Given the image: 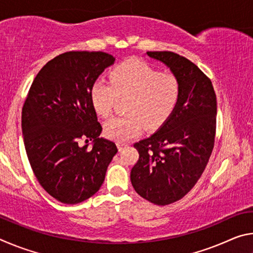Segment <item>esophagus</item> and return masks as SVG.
Wrapping results in <instances>:
<instances>
[{
  "mask_svg": "<svg viewBox=\"0 0 253 253\" xmlns=\"http://www.w3.org/2000/svg\"><path fill=\"white\" fill-rule=\"evenodd\" d=\"M125 146H127V145L125 144V143H117V147H118V149H119V152L122 151V149L125 147Z\"/></svg>",
  "mask_w": 253,
  "mask_h": 253,
  "instance_id": "1",
  "label": "esophagus"
}]
</instances>
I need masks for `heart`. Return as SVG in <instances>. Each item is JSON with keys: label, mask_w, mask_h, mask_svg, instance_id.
Segmentation results:
<instances>
[{"label": "heart", "mask_w": 253, "mask_h": 253, "mask_svg": "<svg viewBox=\"0 0 253 253\" xmlns=\"http://www.w3.org/2000/svg\"><path fill=\"white\" fill-rule=\"evenodd\" d=\"M181 87L177 78L137 59L122 62L110 71L109 84L97 80L90 89V101L99 117L111 113L117 98L128 97L126 113L106 122L104 134L118 143L140 135L145 126L157 129L176 108Z\"/></svg>", "instance_id": "b5f03b06"}]
</instances>
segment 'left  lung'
I'll use <instances>...</instances> for the list:
<instances>
[{
  "label": "left lung",
  "mask_w": 253,
  "mask_h": 253,
  "mask_svg": "<svg viewBox=\"0 0 253 253\" xmlns=\"http://www.w3.org/2000/svg\"><path fill=\"white\" fill-rule=\"evenodd\" d=\"M146 55L169 68L181 93L168 121L134 145L139 158L130 181L143 199L168 205L192 190L208 164L215 136L216 96L211 80L190 60L170 51Z\"/></svg>",
  "instance_id": "left-lung-1"
}]
</instances>
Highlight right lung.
I'll return each instance as SVG.
<instances>
[{
  "label": "right lung",
  "instance_id": "1",
  "mask_svg": "<svg viewBox=\"0 0 253 253\" xmlns=\"http://www.w3.org/2000/svg\"><path fill=\"white\" fill-rule=\"evenodd\" d=\"M113 55L71 51L50 60L37 75L22 109L25 151L34 175L48 193L65 204L91 198L105 181L118 149L99 137L101 125L90 89ZM84 139L93 140L81 145Z\"/></svg>",
  "mask_w": 253,
  "mask_h": 253
}]
</instances>
